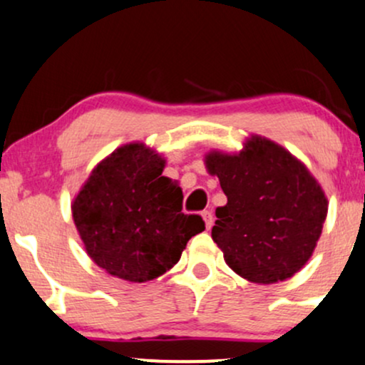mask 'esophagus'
I'll return each instance as SVG.
<instances>
[{"label":"esophagus","instance_id":"esophagus-1","mask_svg":"<svg viewBox=\"0 0 365 365\" xmlns=\"http://www.w3.org/2000/svg\"><path fill=\"white\" fill-rule=\"evenodd\" d=\"M202 218H204V223H206V228H211L213 227V213L211 211H202Z\"/></svg>","mask_w":365,"mask_h":365}]
</instances>
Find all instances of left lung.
<instances>
[{
	"mask_svg": "<svg viewBox=\"0 0 365 365\" xmlns=\"http://www.w3.org/2000/svg\"><path fill=\"white\" fill-rule=\"evenodd\" d=\"M206 166L227 195L211 230L227 265L258 284L294 275L314 253L327 215V199L314 176L262 137L237 155L211 152Z\"/></svg>",
	"mask_w": 365,
	"mask_h": 365,
	"instance_id": "8db88e82",
	"label": "left lung"
}]
</instances>
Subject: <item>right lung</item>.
Returning <instances> with one entry per match:
<instances>
[{
    "instance_id": "1",
    "label": "right lung",
    "mask_w": 365,
    "mask_h": 365,
    "mask_svg": "<svg viewBox=\"0 0 365 365\" xmlns=\"http://www.w3.org/2000/svg\"><path fill=\"white\" fill-rule=\"evenodd\" d=\"M163 168L161 155L142 143L124 145L91 171L72 202L86 253L114 277H159L204 230L201 216L182 213L183 192Z\"/></svg>"
}]
</instances>
